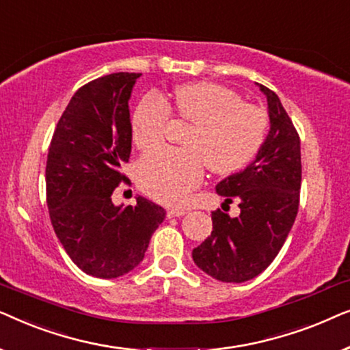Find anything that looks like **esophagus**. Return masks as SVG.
I'll use <instances>...</instances> for the list:
<instances>
[{"mask_svg": "<svg viewBox=\"0 0 350 350\" xmlns=\"http://www.w3.org/2000/svg\"><path fill=\"white\" fill-rule=\"evenodd\" d=\"M189 210L188 208H170L169 212H167V217L169 218H178V217H183V215L188 213Z\"/></svg>", "mask_w": 350, "mask_h": 350, "instance_id": "obj_1", "label": "esophagus"}]
</instances>
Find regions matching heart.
<instances>
[{"mask_svg": "<svg viewBox=\"0 0 350 350\" xmlns=\"http://www.w3.org/2000/svg\"><path fill=\"white\" fill-rule=\"evenodd\" d=\"M176 116L189 122L185 148H161L138 162L142 189L164 204H181L200 183L204 164L212 174L229 175L245 167L266 140L269 118L265 109L242 102L236 90L215 83H188L174 90ZM170 122V108L150 94L132 116L137 148L159 146Z\"/></svg>", "mask_w": 350, "mask_h": 350, "instance_id": "b5f03b06", "label": "heart"}]
</instances>
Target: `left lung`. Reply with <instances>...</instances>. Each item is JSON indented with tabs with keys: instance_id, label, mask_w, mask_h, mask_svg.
<instances>
[{
	"instance_id": "obj_1",
	"label": "left lung",
	"mask_w": 350,
	"mask_h": 350,
	"mask_svg": "<svg viewBox=\"0 0 350 350\" xmlns=\"http://www.w3.org/2000/svg\"><path fill=\"white\" fill-rule=\"evenodd\" d=\"M260 89L269 108V135L245 170L217 186L226 202L239 200L241 215L215 210L212 234L193 250L196 265L221 282L241 284L261 274L285 243L299 207V135L275 92Z\"/></svg>"
}]
</instances>
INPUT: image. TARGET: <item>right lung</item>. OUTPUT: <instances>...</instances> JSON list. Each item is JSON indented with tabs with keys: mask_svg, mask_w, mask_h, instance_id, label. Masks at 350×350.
Listing matches in <instances>:
<instances>
[{
	"mask_svg": "<svg viewBox=\"0 0 350 350\" xmlns=\"http://www.w3.org/2000/svg\"><path fill=\"white\" fill-rule=\"evenodd\" d=\"M142 73L102 76L76 90L52 135L46 162L51 223L85 274L114 279L140 265L165 210L145 198L111 202L132 151L129 98Z\"/></svg>",
	"mask_w": 350,
	"mask_h": 350,
	"instance_id": "right-lung-1",
	"label": "right lung"
}]
</instances>
